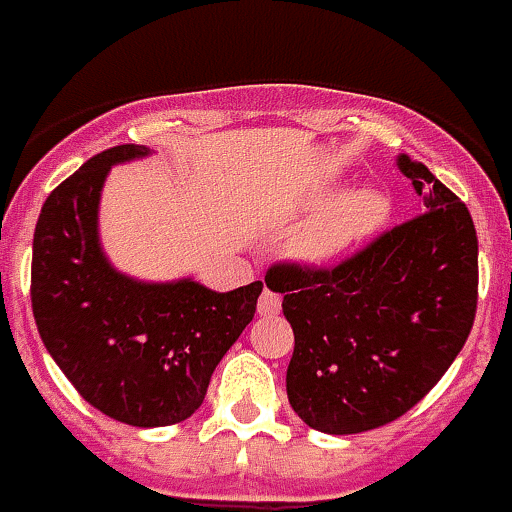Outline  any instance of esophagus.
Wrapping results in <instances>:
<instances>
[{"label": "esophagus", "instance_id": "1", "mask_svg": "<svg viewBox=\"0 0 512 512\" xmlns=\"http://www.w3.org/2000/svg\"><path fill=\"white\" fill-rule=\"evenodd\" d=\"M280 309H282V298L277 296V293H272V290H264V293L259 296V314H261V317H275Z\"/></svg>", "mask_w": 512, "mask_h": 512}]
</instances>
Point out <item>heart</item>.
<instances>
[{
    "label": "heart",
    "instance_id": "heart-1",
    "mask_svg": "<svg viewBox=\"0 0 512 512\" xmlns=\"http://www.w3.org/2000/svg\"><path fill=\"white\" fill-rule=\"evenodd\" d=\"M388 211V198L375 187H346L301 222L293 235V253L306 264L341 259L383 227Z\"/></svg>",
    "mask_w": 512,
    "mask_h": 512
}]
</instances>
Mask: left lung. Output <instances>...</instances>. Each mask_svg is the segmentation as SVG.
I'll list each match as a JSON object with an SVG mask.
<instances>
[{
	"label": "left lung",
	"instance_id": "left-lung-1",
	"mask_svg": "<svg viewBox=\"0 0 512 512\" xmlns=\"http://www.w3.org/2000/svg\"><path fill=\"white\" fill-rule=\"evenodd\" d=\"M396 166L423 214L335 269L267 272L296 335L288 402L314 431L349 436L402 418L473 327L478 237L468 208L410 155H396Z\"/></svg>",
	"mask_w": 512,
	"mask_h": 512
}]
</instances>
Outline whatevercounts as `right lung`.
<instances>
[{
	"label": "right lung",
	"instance_id": "obj_1",
	"mask_svg": "<svg viewBox=\"0 0 512 512\" xmlns=\"http://www.w3.org/2000/svg\"><path fill=\"white\" fill-rule=\"evenodd\" d=\"M153 155L118 145L89 158L44 200L31 304L49 357L92 407L137 428L182 423L256 314L264 282L211 290L192 277L150 282L113 267L100 240L110 169Z\"/></svg>",
	"mask_w": 512,
	"mask_h": 512
}]
</instances>
